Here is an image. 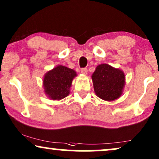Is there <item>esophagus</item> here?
<instances>
[{"label":"esophagus","mask_w":159,"mask_h":159,"mask_svg":"<svg viewBox=\"0 0 159 159\" xmlns=\"http://www.w3.org/2000/svg\"><path fill=\"white\" fill-rule=\"evenodd\" d=\"M81 73L82 74H84V75H86L88 73V70L87 68H82L81 70Z\"/></svg>","instance_id":"obj_1"}]
</instances>
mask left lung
<instances>
[{
	"label": "left lung",
	"mask_w": 159,
	"mask_h": 159,
	"mask_svg": "<svg viewBox=\"0 0 159 159\" xmlns=\"http://www.w3.org/2000/svg\"><path fill=\"white\" fill-rule=\"evenodd\" d=\"M92 78L95 94L103 100L113 101L122 94L125 75L121 70L101 64L96 67Z\"/></svg>",
	"instance_id": "8db88e82"
}]
</instances>
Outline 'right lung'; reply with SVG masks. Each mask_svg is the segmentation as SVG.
<instances>
[{"mask_svg":"<svg viewBox=\"0 0 159 159\" xmlns=\"http://www.w3.org/2000/svg\"><path fill=\"white\" fill-rule=\"evenodd\" d=\"M76 75L74 70L62 65L47 72L43 81L46 94L52 100H60L68 96L72 81Z\"/></svg>","mask_w":159,"mask_h":159,"instance_id":"1","label":"right lung"}]
</instances>
